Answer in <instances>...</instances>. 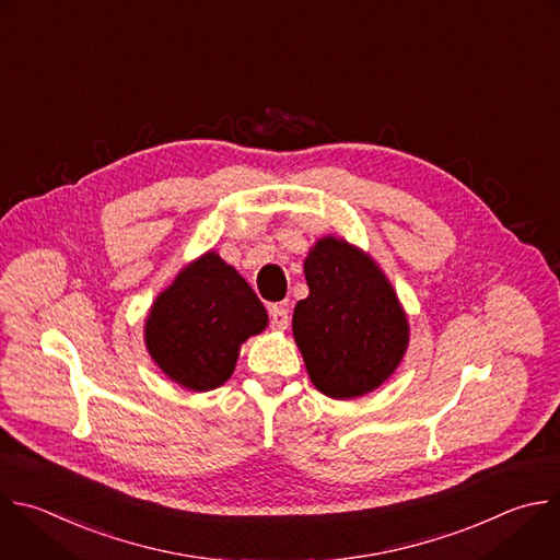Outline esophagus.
Returning <instances> with one entry per match:
<instances>
[{"label": "esophagus", "mask_w": 560, "mask_h": 560, "mask_svg": "<svg viewBox=\"0 0 560 560\" xmlns=\"http://www.w3.org/2000/svg\"><path fill=\"white\" fill-rule=\"evenodd\" d=\"M270 323H272V327L279 329V331L288 329L290 314H288L285 303H275V305H270Z\"/></svg>", "instance_id": "34e87169"}]
</instances>
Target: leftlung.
Wrapping results in <instances>:
<instances>
[{
	"instance_id": "1",
	"label": "left lung",
	"mask_w": 560,
	"mask_h": 560,
	"mask_svg": "<svg viewBox=\"0 0 560 560\" xmlns=\"http://www.w3.org/2000/svg\"><path fill=\"white\" fill-rule=\"evenodd\" d=\"M307 299L292 334L312 385L349 400L378 389L409 345V320L378 264L338 237L318 240L305 257Z\"/></svg>"
}]
</instances>
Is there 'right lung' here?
I'll use <instances>...</instances> for the list:
<instances>
[{"mask_svg":"<svg viewBox=\"0 0 560 560\" xmlns=\"http://www.w3.org/2000/svg\"><path fill=\"white\" fill-rule=\"evenodd\" d=\"M266 325V307L253 288L211 250L158 294L144 323V342L173 383L211 392L233 376L242 342Z\"/></svg>","mask_w":560,"mask_h":560,"instance_id":"add662e5","label":"right lung"}]
</instances>
